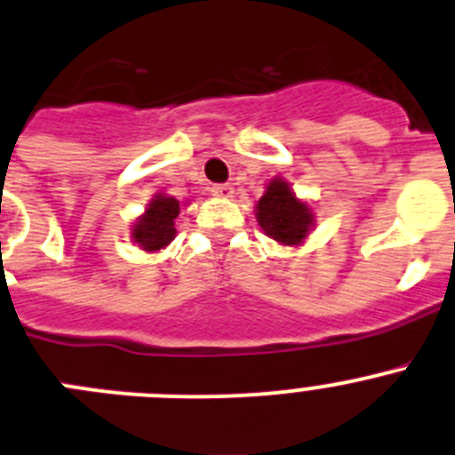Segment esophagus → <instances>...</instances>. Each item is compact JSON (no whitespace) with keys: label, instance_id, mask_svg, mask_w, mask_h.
I'll return each instance as SVG.
<instances>
[{"label":"esophagus","instance_id":"1","mask_svg":"<svg viewBox=\"0 0 455 455\" xmlns=\"http://www.w3.org/2000/svg\"><path fill=\"white\" fill-rule=\"evenodd\" d=\"M211 193H213L215 197H233V187L231 184H213V187H211Z\"/></svg>","mask_w":455,"mask_h":455}]
</instances>
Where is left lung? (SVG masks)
<instances>
[{
  "mask_svg": "<svg viewBox=\"0 0 455 455\" xmlns=\"http://www.w3.org/2000/svg\"><path fill=\"white\" fill-rule=\"evenodd\" d=\"M258 222L268 237L280 244H299L313 224V215L304 202L291 193L289 184L273 180L258 202Z\"/></svg>",
  "mask_w": 455,
  "mask_h": 455,
  "instance_id": "left-lung-1",
  "label": "left lung"
}]
</instances>
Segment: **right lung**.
<instances>
[{
	"instance_id": "add662e5",
	"label": "right lung",
	"mask_w": 455,
	"mask_h": 455,
	"mask_svg": "<svg viewBox=\"0 0 455 455\" xmlns=\"http://www.w3.org/2000/svg\"><path fill=\"white\" fill-rule=\"evenodd\" d=\"M180 215V202L175 197L157 196L148 204L147 213L133 227V240L144 251H160L175 237V218Z\"/></svg>"
}]
</instances>
